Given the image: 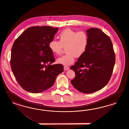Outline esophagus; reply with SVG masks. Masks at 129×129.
Returning a JSON list of instances; mask_svg holds the SVG:
<instances>
[{
  "instance_id": "1",
  "label": "esophagus",
  "mask_w": 129,
  "mask_h": 129,
  "mask_svg": "<svg viewBox=\"0 0 129 129\" xmlns=\"http://www.w3.org/2000/svg\"><path fill=\"white\" fill-rule=\"evenodd\" d=\"M69 69H70V68L68 67L65 66L64 67V70H68Z\"/></svg>"
}]
</instances>
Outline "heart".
<instances>
[{
    "mask_svg": "<svg viewBox=\"0 0 129 129\" xmlns=\"http://www.w3.org/2000/svg\"><path fill=\"white\" fill-rule=\"evenodd\" d=\"M59 41L52 40L49 43V48L55 55L59 54L63 47L66 46L67 53L57 59L58 64L69 66L74 62L76 57H80L86 52L88 38L85 31L66 29L59 34Z\"/></svg>",
    "mask_w": 129,
    "mask_h": 129,
    "instance_id": "1",
    "label": "heart"
}]
</instances>
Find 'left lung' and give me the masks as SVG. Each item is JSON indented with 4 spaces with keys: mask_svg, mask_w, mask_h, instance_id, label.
Listing matches in <instances>:
<instances>
[{
    "mask_svg": "<svg viewBox=\"0 0 129 129\" xmlns=\"http://www.w3.org/2000/svg\"><path fill=\"white\" fill-rule=\"evenodd\" d=\"M86 32L88 46L84 54L70 68L76 75L71 83L80 92L89 94L101 89L108 84L115 56L111 39L101 30L92 28Z\"/></svg>",
    "mask_w": 129,
    "mask_h": 129,
    "instance_id": "left-lung-1",
    "label": "left lung"
}]
</instances>
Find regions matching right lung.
<instances>
[{"instance_id": "right-lung-1", "label": "right lung", "mask_w": 129, "mask_h": 129, "mask_svg": "<svg viewBox=\"0 0 129 129\" xmlns=\"http://www.w3.org/2000/svg\"><path fill=\"white\" fill-rule=\"evenodd\" d=\"M58 28L49 26L28 28L15 41L10 65L16 81L23 89L39 93L50 88L62 73L61 64L55 61L49 43L53 40Z\"/></svg>"}]
</instances>
